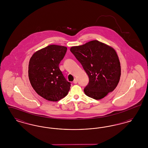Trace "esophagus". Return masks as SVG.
I'll use <instances>...</instances> for the list:
<instances>
[{
	"label": "esophagus",
	"instance_id": "esophagus-1",
	"mask_svg": "<svg viewBox=\"0 0 148 148\" xmlns=\"http://www.w3.org/2000/svg\"><path fill=\"white\" fill-rule=\"evenodd\" d=\"M73 83H74V84H77V78H75V79H74V82H73Z\"/></svg>",
	"mask_w": 148,
	"mask_h": 148
}]
</instances>
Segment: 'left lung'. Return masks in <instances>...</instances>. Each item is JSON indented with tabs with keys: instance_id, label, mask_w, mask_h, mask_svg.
Wrapping results in <instances>:
<instances>
[{
	"instance_id": "left-lung-1",
	"label": "left lung",
	"mask_w": 148,
	"mask_h": 148,
	"mask_svg": "<svg viewBox=\"0 0 148 148\" xmlns=\"http://www.w3.org/2000/svg\"><path fill=\"white\" fill-rule=\"evenodd\" d=\"M70 50L89 77V84L84 90L87 96L99 100L116 88L119 82L121 66L113 48L95 40L71 47Z\"/></svg>"
}]
</instances>
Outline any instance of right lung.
Instances as JSON below:
<instances>
[{
  "label": "right lung",
  "instance_id": "right-lung-1",
  "mask_svg": "<svg viewBox=\"0 0 148 148\" xmlns=\"http://www.w3.org/2000/svg\"><path fill=\"white\" fill-rule=\"evenodd\" d=\"M67 48L50 45L35 52L29 63V81L36 92L43 98L57 101L67 95L71 83L64 77L59 64Z\"/></svg>",
  "mask_w": 148,
  "mask_h": 148
}]
</instances>
